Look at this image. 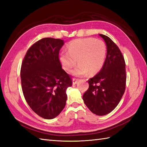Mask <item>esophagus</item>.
<instances>
[{
  "label": "esophagus",
  "mask_w": 147,
  "mask_h": 147,
  "mask_svg": "<svg viewBox=\"0 0 147 147\" xmlns=\"http://www.w3.org/2000/svg\"><path fill=\"white\" fill-rule=\"evenodd\" d=\"M78 82V80L76 79V78H73V85H76V84Z\"/></svg>",
  "instance_id": "1"
}]
</instances>
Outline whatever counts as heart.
<instances>
[{"label": "heart", "instance_id": "1", "mask_svg": "<svg viewBox=\"0 0 147 147\" xmlns=\"http://www.w3.org/2000/svg\"><path fill=\"white\" fill-rule=\"evenodd\" d=\"M107 47L104 41L93 38H80L73 40L67 45V51H63L60 61L64 69L72 71L76 76H84L90 73L94 74L101 69L104 64Z\"/></svg>", "mask_w": 147, "mask_h": 147}]
</instances>
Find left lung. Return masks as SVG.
I'll use <instances>...</instances> for the list:
<instances>
[{"label":"left lung","instance_id":"1","mask_svg":"<svg viewBox=\"0 0 147 147\" xmlns=\"http://www.w3.org/2000/svg\"><path fill=\"white\" fill-rule=\"evenodd\" d=\"M99 35L107 45V56L100 71L88 81L83 99L93 114L104 115L117 107L125 92L126 63L117 45L107 36Z\"/></svg>","mask_w":147,"mask_h":147}]
</instances>
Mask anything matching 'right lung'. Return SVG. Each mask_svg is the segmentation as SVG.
Wrapping results in <instances>:
<instances>
[{
	"instance_id": "1",
	"label": "right lung",
	"mask_w": 147,
	"mask_h": 147,
	"mask_svg": "<svg viewBox=\"0 0 147 147\" xmlns=\"http://www.w3.org/2000/svg\"><path fill=\"white\" fill-rule=\"evenodd\" d=\"M64 40L44 38L28 50L22 62L23 93L30 108L47 119L57 117L67 100L66 90L72 86L71 76L62 68L59 51Z\"/></svg>"
}]
</instances>
